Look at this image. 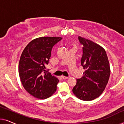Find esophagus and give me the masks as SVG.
I'll return each instance as SVG.
<instances>
[{
    "instance_id": "esophagus-1",
    "label": "esophagus",
    "mask_w": 124,
    "mask_h": 124,
    "mask_svg": "<svg viewBox=\"0 0 124 124\" xmlns=\"http://www.w3.org/2000/svg\"><path fill=\"white\" fill-rule=\"evenodd\" d=\"M62 78L63 79H68V77H65V76H62Z\"/></svg>"
}]
</instances>
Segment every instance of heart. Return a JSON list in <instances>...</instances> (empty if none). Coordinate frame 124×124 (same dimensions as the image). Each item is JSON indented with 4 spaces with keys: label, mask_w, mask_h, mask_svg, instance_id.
Instances as JSON below:
<instances>
[{
    "label": "heart",
    "mask_w": 124,
    "mask_h": 124,
    "mask_svg": "<svg viewBox=\"0 0 124 124\" xmlns=\"http://www.w3.org/2000/svg\"><path fill=\"white\" fill-rule=\"evenodd\" d=\"M73 47H74V48H76V44H74Z\"/></svg>",
    "instance_id": "obj_1"
}]
</instances>
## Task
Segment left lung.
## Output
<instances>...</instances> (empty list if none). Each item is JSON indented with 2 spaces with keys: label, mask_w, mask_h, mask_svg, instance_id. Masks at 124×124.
Instances as JSON below:
<instances>
[{
  "label": "left lung",
  "mask_w": 124,
  "mask_h": 124,
  "mask_svg": "<svg viewBox=\"0 0 124 124\" xmlns=\"http://www.w3.org/2000/svg\"><path fill=\"white\" fill-rule=\"evenodd\" d=\"M83 47L81 65L84 76L77 79L72 91L76 97L85 101H93L101 95L109 80L111 69L106 52L101 46L78 37Z\"/></svg>",
  "instance_id": "left-lung-1"
}]
</instances>
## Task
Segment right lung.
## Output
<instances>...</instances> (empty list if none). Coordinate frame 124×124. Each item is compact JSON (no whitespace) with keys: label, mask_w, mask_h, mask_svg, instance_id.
Here are the masks:
<instances>
[{"label":"right lung","mask_w":124,"mask_h":124,"mask_svg":"<svg viewBox=\"0 0 124 124\" xmlns=\"http://www.w3.org/2000/svg\"><path fill=\"white\" fill-rule=\"evenodd\" d=\"M61 37H43L28 43L22 52L18 64V73L23 87L34 97L45 99L52 95L59 79L50 73L46 65L51 55L52 47Z\"/></svg>","instance_id":"add662e5"}]
</instances>
